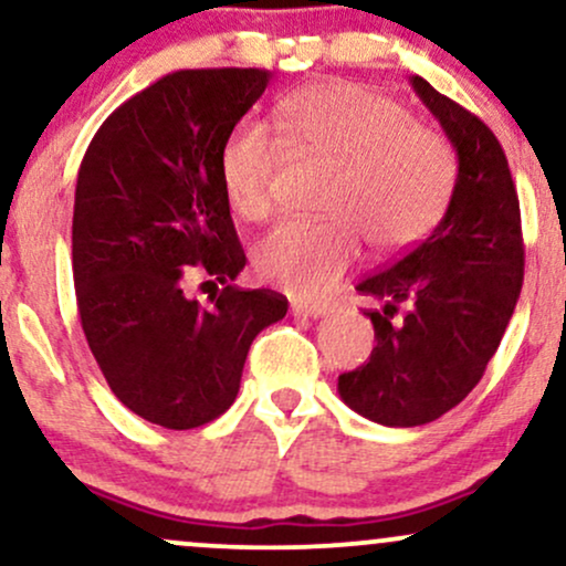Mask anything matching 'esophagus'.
Listing matches in <instances>:
<instances>
[{
	"label": "esophagus",
	"mask_w": 566,
	"mask_h": 566,
	"mask_svg": "<svg viewBox=\"0 0 566 566\" xmlns=\"http://www.w3.org/2000/svg\"><path fill=\"white\" fill-rule=\"evenodd\" d=\"M292 316H311V319H319L329 311L327 303H292Z\"/></svg>",
	"instance_id": "34e87169"
}]
</instances>
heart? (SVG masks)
<instances>
[{
	"mask_svg": "<svg viewBox=\"0 0 566 566\" xmlns=\"http://www.w3.org/2000/svg\"><path fill=\"white\" fill-rule=\"evenodd\" d=\"M276 135L261 122L231 127L220 146L218 172L231 210L265 220L274 184L290 157L333 165L324 220H290L255 250V271L297 297H322L361 252V233L378 252L420 242L454 186V157L441 135L415 125L394 97L361 84H316L284 97Z\"/></svg>",
	"mask_w": 566,
	"mask_h": 566,
	"instance_id": "b5f03b06",
	"label": "heart"
}]
</instances>
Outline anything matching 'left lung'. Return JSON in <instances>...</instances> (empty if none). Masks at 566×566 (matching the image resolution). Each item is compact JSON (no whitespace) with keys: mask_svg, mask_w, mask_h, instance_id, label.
Listing matches in <instances>:
<instances>
[{"mask_svg":"<svg viewBox=\"0 0 566 566\" xmlns=\"http://www.w3.org/2000/svg\"><path fill=\"white\" fill-rule=\"evenodd\" d=\"M409 82L458 154V180L431 237L356 284L382 303L367 311L378 346L337 378L354 412L391 428L431 423L473 391L524 282L522 212L495 133L423 76Z\"/></svg>","mask_w":566,"mask_h":566,"instance_id":"8db88e82","label":"left lung"}]
</instances>
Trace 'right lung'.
<instances>
[{"instance_id":"right-lung-1","label":"right lung","mask_w":566,"mask_h":566,"mask_svg":"<svg viewBox=\"0 0 566 566\" xmlns=\"http://www.w3.org/2000/svg\"><path fill=\"white\" fill-rule=\"evenodd\" d=\"M271 82L265 69L161 76L103 122L84 154L71 258L87 346L116 399L188 431L239 394L247 350L287 297L233 284L247 258L220 184L226 135ZM193 270L224 290L185 297Z\"/></svg>"}]
</instances>
